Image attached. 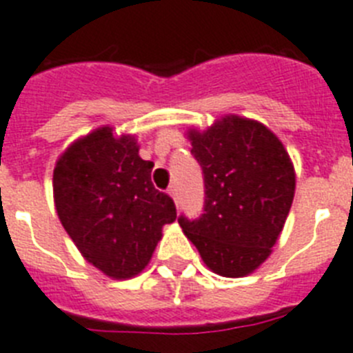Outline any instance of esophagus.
I'll list each match as a JSON object with an SVG mask.
<instances>
[{
	"mask_svg": "<svg viewBox=\"0 0 353 353\" xmlns=\"http://www.w3.org/2000/svg\"><path fill=\"white\" fill-rule=\"evenodd\" d=\"M168 194H170V197L177 203V186L176 185H170L168 186Z\"/></svg>",
	"mask_w": 353,
	"mask_h": 353,
	"instance_id": "1",
	"label": "esophagus"
}]
</instances>
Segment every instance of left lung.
I'll list each match as a JSON object with an SVG mask.
<instances>
[{
    "mask_svg": "<svg viewBox=\"0 0 353 353\" xmlns=\"http://www.w3.org/2000/svg\"><path fill=\"white\" fill-rule=\"evenodd\" d=\"M188 138L203 168L204 206L197 219L179 215L177 222L213 272L245 276L271 254L289 215L291 158L268 127L239 117Z\"/></svg>",
    "mask_w": 353,
    "mask_h": 353,
    "instance_id": "obj_1",
    "label": "left lung"
}]
</instances>
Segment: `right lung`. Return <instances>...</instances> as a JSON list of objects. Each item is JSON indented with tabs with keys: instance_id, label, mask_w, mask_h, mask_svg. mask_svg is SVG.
<instances>
[{
	"instance_id": "1",
	"label": "right lung",
	"mask_w": 353,
	"mask_h": 353,
	"mask_svg": "<svg viewBox=\"0 0 353 353\" xmlns=\"http://www.w3.org/2000/svg\"><path fill=\"white\" fill-rule=\"evenodd\" d=\"M154 163L138 156L132 136L100 127L75 141L53 170L55 208L84 259L108 276L125 280L149 263L176 204L154 188Z\"/></svg>"
}]
</instances>
